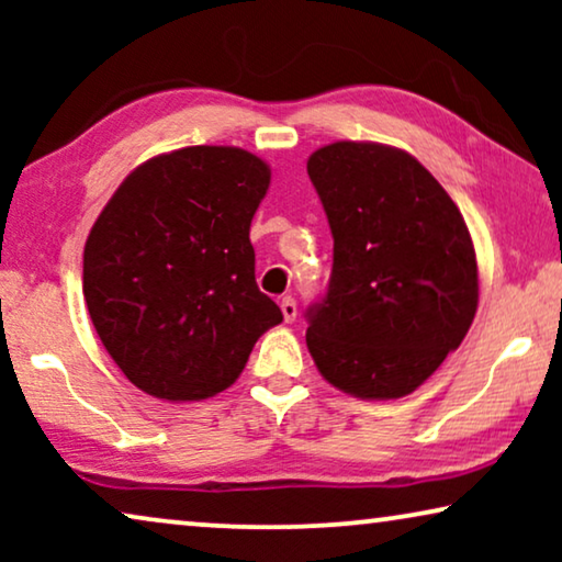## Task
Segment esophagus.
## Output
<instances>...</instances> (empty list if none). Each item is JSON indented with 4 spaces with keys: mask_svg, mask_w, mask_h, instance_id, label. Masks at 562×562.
Returning a JSON list of instances; mask_svg holds the SVG:
<instances>
[{
    "mask_svg": "<svg viewBox=\"0 0 562 562\" xmlns=\"http://www.w3.org/2000/svg\"><path fill=\"white\" fill-rule=\"evenodd\" d=\"M296 302L291 296H283L281 299V314H283V319L286 322H294L296 319Z\"/></svg>",
    "mask_w": 562,
    "mask_h": 562,
    "instance_id": "34e87169",
    "label": "esophagus"
}]
</instances>
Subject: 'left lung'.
Masks as SVG:
<instances>
[{
	"label": "left lung",
	"mask_w": 562,
	"mask_h": 562,
	"mask_svg": "<svg viewBox=\"0 0 562 562\" xmlns=\"http://www.w3.org/2000/svg\"><path fill=\"white\" fill-rule=\"evenodd\" d=\"M306 173L333 229V276L306 310L319 373L358 398H398L463 342L479 306L465 220L409 153L340 140Z\"/></svg>",
	"instance_id": "left-lung-1"
}]
</instances>
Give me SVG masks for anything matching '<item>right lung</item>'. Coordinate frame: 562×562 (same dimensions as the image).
Returning a JSON list of instances; mask_svg holds the SVG:
<instances>
[{"instance_id": "right-lung-1", "label": "right lung", "mask_w": 562, "mask_h": 562, "mask_svg": "<svg viewBox=\"0 0 562 562\" xmlns=\"http://www.w3.org/2000/svg\"><path fill=\"white\" fill-rule=\"evenodd\" d=\"M271 168L227 145L145 160L83 248V299L120 371L145 394L199 402L233 386L283 314L256 283L250 222Z\"/></svg>"}]
</instances>
